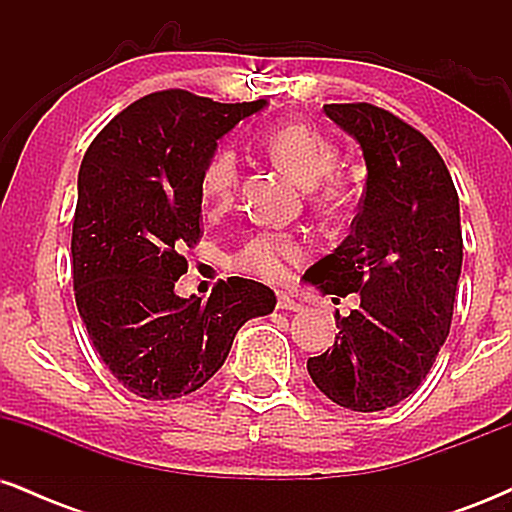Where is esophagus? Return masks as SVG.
<instances>
[{
    "label": "esophagus",
    "instance_id": "esophagus-1",
    "mask_svg": "<svg viewBox=\"0 0 512 512\" xmlns=\"http://www.w3.org/2000/svg\"><path fill=\"white\" fill-rule=\"evenodd\" d=\"M276 308L281 310H301L303 305L298 301H293L289 293H279V298H276Z\"/></svg>",
    "mask_w": 512,
    "mask_h": 512
}]
</instances>
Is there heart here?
<instances>
[{
  "label": "heart",
  "instance_id": "1",
  "mask_svg": "<svg viewBox=\"0 0 512 512\" xmlns=\"http://www.w3.org/2000/svg\"><path fill=\"white\" fill-rule=\"evenodd\" d=\"M262 146L279 166H284L298 182L310 187L322 207H339L349 199V180L337 168V144L320 129L289 122L269 129ZM240 182V163L231 149H216L199 173V199L211 214H221L233 204ZM305 255V243L293 233L260 231L243 243L233 264L243 272L279 279L286 264Z\"/></svg>",
  "mask_w": 512,
  "mask_h": 512
}]
</instances>
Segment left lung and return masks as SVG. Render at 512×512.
Masks as SVG:
<instances>
[{
	"label": "left lung",
	"mask_w": 512,
	"mask_h": 512,
	"mask_svg": "<svg viewBox=\"0 0 512 512\" xmlns=\"http://www.w3.org/2000/svg\"><path fill=\"white\" fill-rule=\"evenodd\" d=\"M325 113L361 144L366 192L351 236L305 281L361 303L337 313L334 346L308 358V373L339 407L380 411L421 385L450 332L460 199L436 146L402 117L373 103H332Z\"/></svg>",
	"instance_id": "obj_1"
}]
</instances>
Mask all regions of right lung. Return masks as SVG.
<instances>
[{
  "label": "right lung",
  "mask_w": 512,
  "mask_h": 512,
  "mask_svg": "<svg viewBox=\"0 0 512 512\" xmlns=\"http://www.w3.org/2000/svg\"><path fill=\"white\" fill-rule=\"evenodd\" d=\"M264 101L216 103L168 88L127 105L88 146L72 226L74 298L110 373L144 399H178L226 361L272 289L231 276L180 298L185 248L202 238L199 173L216 142Z\"/></svg>",
  "instance_id": "1"
}]
</instances>
